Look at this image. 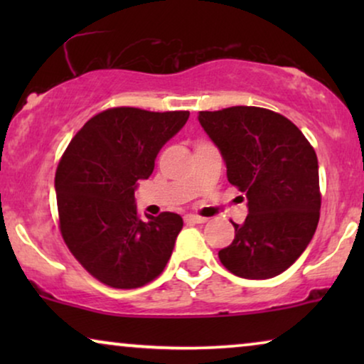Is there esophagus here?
I'll return each mask as SVG.
<instances>
[{
  "mask_svg": "<svg viewBox=\"0 0 364 364\" xmlns=\"http://www.w3.org/2000/svg\"><path fill=\"white\" fill-rule=\"evenodd\" d=\"M183 220H186V223H191V225H193V223H203L205 222V218L193 215V213H187V215L183 217Z\"/></svg>",
  "mask_w": 364,
  "mask_h": 364,
  "instance_id": "obj_1",
  "label": "esophagus"
}]
</instances>
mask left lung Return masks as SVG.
I'll list each match as a JSON object with an SVG mask.
<instances>
[{
  "instance_id": "8db88e82",
  "label": "left lung",
  "mask_w": 364,
  "mask_h": 364,
  "mask_svg": "<svg viewBox=\"0 0 364 364\" xmlns=\"http://www.w3.org/2000/svg\"><path fill=\"white\" fill-rule=\"evenodd\" d=\"M198 122L220 151L228 182L248 200L245 222H232L235 238L218 252L222 265L248 280L280 275L320 220L315 149L291 121L263 107L202 111Z\"/></svg>"
}]
</instances>
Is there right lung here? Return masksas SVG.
<instances>
[{
    "label": "right lung",
    "mask_w": 364,
    "mask_h": 364,
    "mask_svg": "<svg viewBox=\"0 0 364 364\" xmlns=\"http://www.w3.org/2000/svg\"><path fill=\"white\" fill-rule=\"evenodd\" d=\"M187 119L188 111L112 107L89 119L63 154L54 178L61 235L104 285L139 288L166 268L182 217L141 220L134 192Z\"/></svg>",
    "instance_id": "add662e5"
}]
</instances>
